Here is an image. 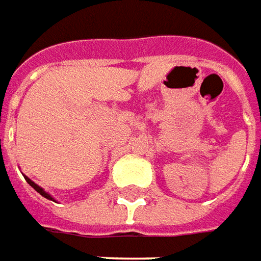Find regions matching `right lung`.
I'll list each match as a JSON object with an SVG mask.
<instances>
[{"label":"right lung","instance_id":"obj_1","mask_svg":"<svg viewBox=\"0 0 261 261\" xmlns=\"http://www.w3.org/2000/svg\"><path fill=\"white\" fill-rule=\"evenodd\" d=\"M23 177H25V180L28 181V184H29V186L31 187H33V188H35V190H36V191H38L39 194H40V195H42V197H45V198H47V199H50V201H55V198H53V197H51L50 194H47L45 191V190H43V188H40V187L38 186V184H35V182H33L32 180H31V178H28L27 175H23Z\"/></svg>","mask_w":261,"mask_h":261}]
</instances>
